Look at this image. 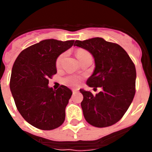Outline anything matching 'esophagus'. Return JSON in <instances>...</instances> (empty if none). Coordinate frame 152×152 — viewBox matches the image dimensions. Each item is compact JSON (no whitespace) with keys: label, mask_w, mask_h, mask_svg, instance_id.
Returning <instances> with one entry per match:
<instances>
[{"label":"esophagus","mask_w":152,"mask_h":152,"mask_svg":"<svg viewBox=\"0 0 152 152\" xmlns=\"http://www.w3.org/2000/svg\"><path fill=\"white\" fill-rule=\"evenodd\" d=\"M72 92H73V94H76V93L78 92V90H77V89H74L73 91H72Z\"/></svg>","instance_id":"34e87169"}]
</instances>
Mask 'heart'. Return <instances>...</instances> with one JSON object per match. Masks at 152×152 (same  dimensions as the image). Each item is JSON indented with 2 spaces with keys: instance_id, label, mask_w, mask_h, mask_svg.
<instances>
[{
  "instance_id": "obj_1",
  "label": "heart",
  "mask_w": 152,
  "mask_h": 152,
  "mask_svg": "<svg viewBox=\"0 0 152 152\" xmlns=\"http://www.w3.org/2000/svg\"><path fill=\"white\" fill-rule=\"evenodd\" d=\"M91 56L89 52L88 51L84 50V49H77L76 51V56L78 58L79 61H80L81 59H83L84 58L87 57V56ZM64 58V55H61L58 58L57 60H56V66L57 68L60 66L61 64V61H62V58ZM80 77L78 76H68V77H65L64 79V83L66 84H68V86H72V87H77L78 86V84L80 82Z\"/></svg>"
}]
</instances>
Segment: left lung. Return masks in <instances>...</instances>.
Returning a JSON list of instances; mask_svg holds the SVG:
<instances>
[{
	"mask_svg": "<svg viewBox=\"0 0 152 152\" xmlns=\"http://www.w3.org/2000/svg\"><path fill=\"white\" fill-rule=\"evenodd\" d=\"M74 45L88 51L94 58V71L87 84L102 88L95 96L91 91L80 89L86 121L99 128L115 124L126 113L135 96V64L120 45L103 38L76 40Z\"/></svg>",
	"mask_w": 152,
	"mask_h": 152,
	"instance_id": "8db88e82",
	"label": "left lung"
}]
</instances>
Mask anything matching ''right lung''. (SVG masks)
I'll return each instance as SVG.
<instances>
[{
  "mask_svg": "<svg viewBox=\"0 0 152 152\" xmlns=\"http://www.w3.org/2000/svg\"><path fill=\"white\" fill-rule=\"evenodd\" d=\"M74 42L42 40L23 50L13 64L10 81L12 96L21 116L36 128L52 130L64 123L72 91L64 85L53 90L48 84L57 73L58 57Z\"/></svg>",
  "mask_w": 152,
  "mask_h": 152,
  "instance_id": "obj_1",
  "label": "right lung"
}]
</instances>
